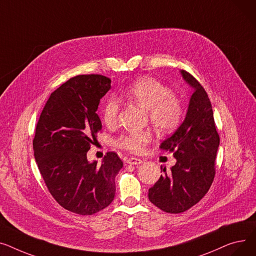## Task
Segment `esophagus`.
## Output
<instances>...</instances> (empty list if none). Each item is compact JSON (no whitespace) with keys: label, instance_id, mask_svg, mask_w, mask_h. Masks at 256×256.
Segmentation results:
<instances>
[{"label":"esophagus","instance_id":"34e87169","mask_svg":"<svg viewBox=\"0 0 256 256\" xmlns=\"http://www.w3.org/2000/svg\"><path fill=\"white\" fill-rule=\"evenodd\" d=\"M127 163L128 164H131V165H138V164H142V161L138 158H134V157H131L129 159H127Z\"/></svg>","mask_w":256,"mask_h":256}]
</instances>
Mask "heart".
Returning a JSON list of instances; mask_svg holds the SVG:
<instances>
[{
	"mask_svg": "<svg viewBox=\"0 0 256 256\" xmlns=\"http://www.w3.org/2000/svg\"><path fill=\"white\" fill-rule=\"evenodd\" d=\"M121 98L133 101L148 110L150 121L163 133L174 130L183 118V106L170 91V88L152 78H142L134 82L121 93ZM120 101L110 98L102 108L104 123L116 124L120 112ZM152 140L148 131H131L122 134L116 140V144L131 153H140Z\"/></svg>",
	"mask_w": 256,
	"mask_h": 256,
	"instance_id": "1",
	"label": "heart"
}]
</instances>
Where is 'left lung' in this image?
Here are the masks:
<instances>
[{"label":"left lung","mask_w":256,"mask_h":256,"mask_svg":"<svg viewBox=\"0 0 256 256\" xmlns=\"http://www.w3.org/2000/svg\"><path fill=\"white\" fill-rule=\"evenodd\" d=\"M183 80L192 88L185 120L160 148L174 153L176 164L163 168L148 200L162 211L183 213L196 204L211 187L215 176V159L220 142L212 104L202 86L191 74L181 70Z\"/></svg>","instance_id":"obj_1"}]
</instances>
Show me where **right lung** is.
<instances>
[{"label": "right lung", "instance_id": "right-lung-1", "mask_svg": "<svg viewBox=\"0 0 256 256\" xmlns=\"http://www.w3.org/2000/svg\"><path fill=\"white\" fill-rule=\"evenodd\" d=\"M112 80L100 74L78 75L52 92L36 126L34 156L54 198L70 212L93 215L112 204L114 178L123 162L110 152L100 166L86 152L101 130L96 114Z\"/></svg>", "mask_w": 256, "mask_h": 256}]
</instances>
